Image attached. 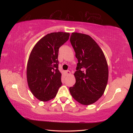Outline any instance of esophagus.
<instances>
[{"instance_id":"obj_1","label":"esophagus","mask_w":133,"mask_h":133,"mask_svg":"<svg viewBox=\"0 0 133 133\" xmlns=\"http://www.w3.org/2000/svg\"><path fill=\"white\" fill-rule=\"evenodd\" d=\"M66 73L67 75H70V74H71V72H70L69 70H67V71H66Z\"/></svg>"}]
</instances>
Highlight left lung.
<instances>
[{
  "label": "left lung",
  "mask_w": 133,
  "mask_h": 133,
  "mask_svg": "<svg viewBox=\"0 0 133 133\" xmlns=\"http://www.w3.org/2000/svg\"><path fill=\"white\" fill-rule=\"evenodd\" d=\"M70 42L78 63L74 73L76 82L70 87V94L84 105L95 102L103 94L107 86L109 70L104 54L88 35L73 32Z\"/></svg>",
  "instance_id": "obj_1"
}]
</instances>
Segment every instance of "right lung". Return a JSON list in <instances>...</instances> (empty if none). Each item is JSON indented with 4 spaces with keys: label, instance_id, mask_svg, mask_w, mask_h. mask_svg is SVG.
Listing matches in <instances>:
<instances>
[{
    "label": "right lung",
    "instance_id": "right-lung-1",
    "mask_svg": "<svg viewBox=\"0 0 133 133\" xmlns=\"http://www.w3.org/2000/svg\"><path fill=\"white\" fill-rule=\"evenodd\" d=\"M69 36V33L63 32L48 34L38 42L30 54L27 67L28 85L39 100L53 99L62 86L58 51Z\"/></svg>",
    "mask_w": 133,
    "mask_h": 133
}]
</instances>
